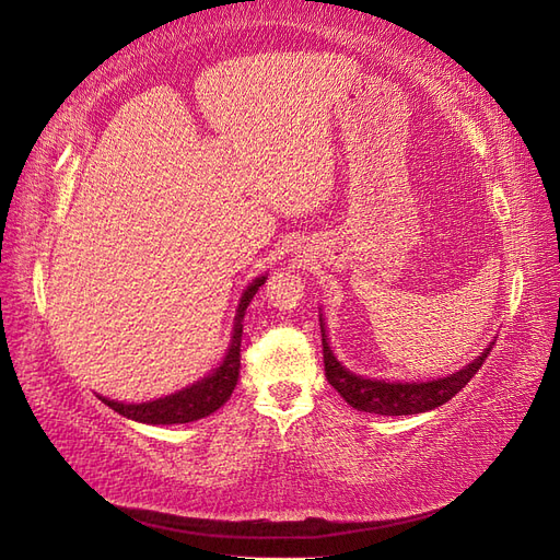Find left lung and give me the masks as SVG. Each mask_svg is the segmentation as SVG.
Returning a JSON list of instances; mask_svg holds the SVG:
<instances>
[{
	"label": "left lung",
	"mask_w": 560,
	"mask_h": 560,
	"mask_svg": "<svg viewBox=\"0 0 560 560\" xmlns=\"http://www.w3.org/2000/svg\"><path fill=\"white\" fill-rule=\"evenodd\" d=\"M318 320H320V337H323V363H326V376L330 386L353 409L382 413V417H407V413L430 411L448 402L479 372L486 355L491 353L495 345V341H491L489 349H483L481 355H477L470 365H465L456 374L432 378V382H405V384L393 382L390 384V382H382V378L358 376L341 365L328 345L323 316Z\"/></svg>",
	"instance_id": "left-lung-1"
}]
</instances>
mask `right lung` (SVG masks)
Segmentation results:
<instances>
[{
  "mask_svg": "<svg viewBox=\"0 0 560 560\" xmlns=\"http://www.w3.org/2000/svg\"><path fill=\"white\" fill-rule=\"evenodd\" d=\"M265 283V277H258L254 283H250L242 300H240V310L237 316H234V332H232V341L230 349L223 358L221 368H215L209 376L200 378V382L167 395V398L160 400H151V402H141V405H125V402H114L109 398H100L106 407H112L114 411H118L120 417L132 419L139 423H151V425H172V423H190L197 419H205L209 413H213L215 409H221L237 386L240 378V368H242V320L246 314L248 302L254 300V295L258 293V288Z\"/></svg>",
  "mask_w": 560,
  "mask_h": 560,
  "instance_id": "right-lung-1",
  "label": "right lung"
}]
</instances>
